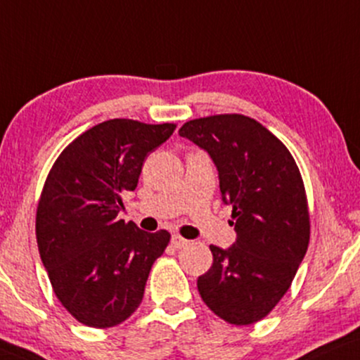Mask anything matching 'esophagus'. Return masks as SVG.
Returning <instances> with one entry per match:
<instances>
[{
	"label": "esophagus",
	"mask_w": 360,
	"mask_h": 360,
	"mask_svg": "<svg viewBox=\"0 0 360 360\" xmlns=\"http://www.w3.org/2000/svg\"><path fill=\"white\" fill-rule=\"evenodd\" d=\"M188 243V240L187 238H184V237H180L179 233H173L172 235V245L175 247V248H181V247H185Z\"/></svg>",
	"instance_id": "obj_1"
}]
</instances>
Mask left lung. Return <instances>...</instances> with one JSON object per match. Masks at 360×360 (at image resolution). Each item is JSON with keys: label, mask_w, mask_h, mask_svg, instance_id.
I'll return each mask as SVG.
<instances>
[{"label": "left lung", "mask_w": 360, "mask_h": 360, "mask_svg": "<svg viewBox=\"0 0 360 360\" xmlns=\"http://www.w3.org/2000/svg\"><path fill=\"white\" fill-rule=\"evenodd\" d=\"M180 136L208 153L237 238L210 245L214 264L198 277L202 300L235 326L264 319L294 281L309 245V210L295 160L254 118L215 115L187 122Z\"/></svg>", "instance_id": "1"}]
</instances>
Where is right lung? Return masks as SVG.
Listing matches in <instances>:
<instances>
[{
  "instance_id": "add662e5",
  "label": "right lung",
  "mask_w": 360,
  "mask_h": 360,
  "mask_svg": "<svg viewBox=\"0 0 360 360\" xmlns=\"http://www.w3.org/2000/svg\"><path fill=\"white\" fill-rule=\"evenodd\" d=\"M173 130L127 118L98 123L66 146L48 175L37 212L39 257L60 302L88 327H113L135 312L170 242L167 230L143 232L118 214L145 157Z\"/></svg>"
}]
</instances>
